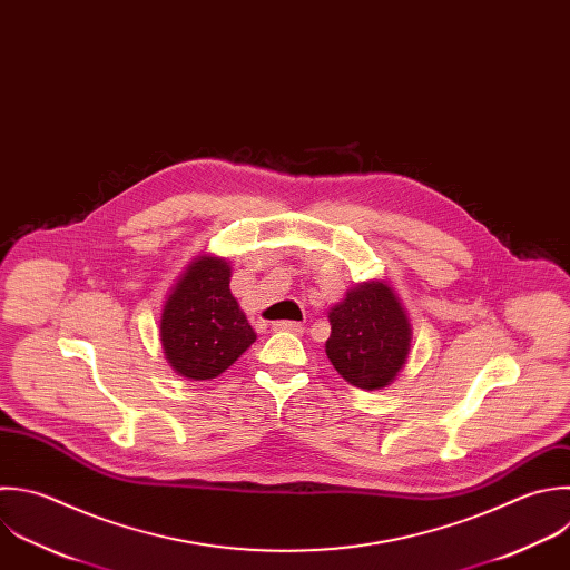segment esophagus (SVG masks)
Segmentation results:
<instances>
[{
	"instance_id": "34e87169",
	"label": "esophagus",
	"mask_w": 570,
	"mask_h": 570,
	"mask_svg": "<svg viewBox=\"0 0 570 570\" xmlns=\"http://www.w3.org/2000/svg\"><path fill=\"white\" fill-rule=\"evenodd\" d=\"M272 327L276 332H292V334H303V325L296 323V321H276L272 323Z\"/></svg>"
}]
</instances>
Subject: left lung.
Returning <instances> with one entry per match:
<instances>
[{
    "mask_svg": "<svg viewBox=\"0 0 570 570\" xmlns=\"http://www.w3.org/2000/svg\"><path fill=\"white\" fill-rule=\"evenodd\" d=\"M332 334L325 354L354 387H387L403 370L412 347V325L399 294L385 281H365L347 289L330 314Z\"/></svg>",
    "mask_w": 570,
    "mask_h": 570,
    "instance_id": "8db88e82",
    "label": "left lung"
}]
</instances>
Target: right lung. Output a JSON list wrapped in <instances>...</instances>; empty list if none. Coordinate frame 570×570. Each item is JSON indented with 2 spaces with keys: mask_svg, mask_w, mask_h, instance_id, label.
<instances>
[{
  "mask_svg": "<svg viewBox=\"0 0 570 570\" xmlns=\"http://www.w3.org/2000/svg\"><path fill=\"white\" fill-rule=\"evenodd\" d=\"M229 281V261L203 254L167 294L160 314L163 352L171 370L189 381L216 379L256 341Z\"/></svg>",
  "mask_w": 570,
  "mask_h": 570,
  "instance_id": "right-lung-1",
  "label": "right lung"
}]
</instances>
